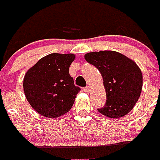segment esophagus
<instances>
[{
    "label": "esophagus",
    "instance_id": "obj_1",
    "mask_svg": "<svg viewBox=\"0 0 160 160\" xmlns=\"http://www.w3.org/2000/svg\"><path fill=\"white\" fill-rule=\"evenodd\" d=\"M83 91L84 92H87V93H89V92L90 91V88L89 86L86 87V88H83Z\"/></svg>",
    "mask_w": 160,
    "mask_h": 160
}]
</instances>
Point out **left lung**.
<instances>
[{
	"instance_id": "1",
	"label": "left lung",
	"mask_w": 160,
	"mask_h": 160,
	"mask_svg": "<svg viewBox=\"0 0 160 160\" xmlns=\"http://www.w3.org/2000/svg\"><path fill=\"white\" fill-rule=\"evenodd\" d=\"M84 58L103 77L107 100L105 105L98 111L112 118L130 112L142 88V74L138 65L125 55L108 50L87 53Z\"/></svg>"
}]
</instances>
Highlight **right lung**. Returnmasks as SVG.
I'll list each match as a JSON object with an SVG mask.
<instances>
[{"label": "right lung", "instance_id": "right-lung-1", "mask_svg": "<svg viewBox=\"0 0 160 160\" xmlns=\"http://www.w3.org/2000/svg\"><path fill=\"white\" fill-rule=\"evenodd\" d=\"M75 55L52 53L40 59L27 71L23 88L32 108L46 118L68 112L80 88L74 85L69 68Z\"/></svg>", "mask_w": 160, "mask_h": 160}]
</instances>
